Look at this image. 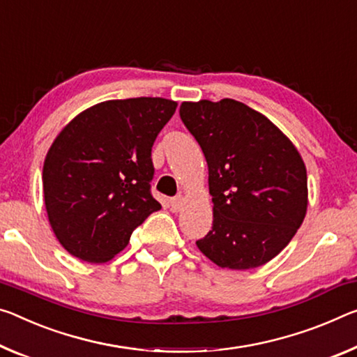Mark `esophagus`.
<instances>
[{"label": "esophagus", "instance_id": "esophagus-1", "mask_svg": "<svg viewBox=\"0 0 357 357\" xmlns=\"http://www.w3.org/2000/svg\"><path fill=\"white\" fill-rule=\"evenodd\" d=\"M184 206V197L183 195H178L174 197V199L169 200V209H172L173 213H179L181 209Z\"/></svg>", "mask_w": 357, "mask_h": 357}]
</instances>
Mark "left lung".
Returning <instances> with one entry per match:
<instances>
[{
	"label": "left lung",
	"instance_id": "8db88e82",
	"mask_svg": "<svg viewBox=\"0 0 357 357\" xmlns=\"http://www.w3.org/2000/svg\"><path fill=\"white\" fill-rule=\"evenodd\" d=\"M208 163L213 227L199 250L222 268L248 270L284 250L307 213V168L267 117L224 98L179 107Z\"/></svg>",
	"mask_w": 357,
	"mask_h": 357
}]
</instances>
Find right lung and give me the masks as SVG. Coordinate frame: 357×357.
<instances>
[{
	"label": "right lung",
	"instance_id": "add662e5",
	"mask_svg": "<svg viewBox=\"0 0 357 357\" xmlns=\"http://www.w3.org/2000/svg\"><path fill=\"white\" fill-rule=\"evenodd\" d=\"M176 106L151 97L105 101L76 116L55 138L43 168L44 202L68 252L107 262L162 208L151 194V151Z\"/></svg>",
	"mask_w": 357,
	"mask_h": 357
}]
</instances>
